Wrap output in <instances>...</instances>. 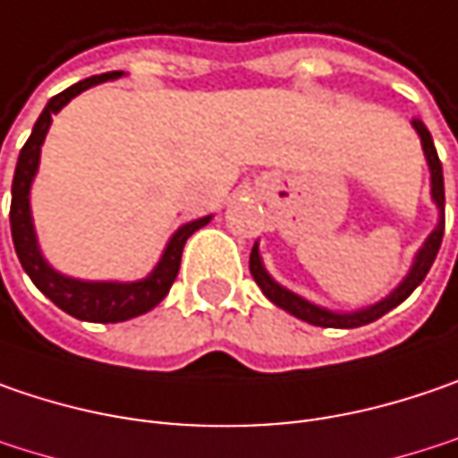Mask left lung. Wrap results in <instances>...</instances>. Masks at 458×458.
<instances>
[{
    "label": "left lung",
    "mask_w": 458,
    "mask_h": 458,
    "mask_svg": "<svg viewBox=\"0 0 458 458\" xmlns=\"http://www.w3.org/2000/svg\"><path fill=\"white\" fill-rule=\"evenodd\" d=\"M412 123H415L417 134H420V140H422V149H425V157H428V165H430V175H433V199H436L438 209H441V220H438V228L430 233V238H428V241H425V246L420 249V254H417L415 264H412V269H410V275L404 277V283L399 284V287L391 293L389 298H384L381 303H376V306H370V309L355 310V313H332V310L318 309V306H313V303H309V301L298 298L295 293H290V290H284V287H280V284L275 283V280L264 272L261 259H259V251H256V246H254V249H251V259H249L251 275H254L256 284L261 287V293H264L275 306H280V309H284L287 313H293V316H298V318L309 321V324H313V327H324V329H355V327H363V324H370V321L381 318L384 313H389V310L396 309L399 303H404V301L412 295V290H415L417 284L425 280V275L430 272V267H433V261H436V256H438L441 241H444V228H445L444 168H441V160H438V152H436V145H433L430 131L422 126V122H412Z\"/></svg>",
    "instance_id": "left-lung-1"
}]
</instances>
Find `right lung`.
Wrapping results in <instances>:
<instances>
[{
  "instance_id": "obj_1",
  "label": "right lung",
  "mask_w": 458,
  "mask_h": 458,
  "mask_svg": "<svg viewBox=\"0 0 458 458\" xmlns=\"http://www.w3.org/2000/svg\"><path fill=\"white\" fill-rule=\"evenodd\" d=\"M122 72H106V74H95L88 77L77 85L67 88L64 93L54 95L48 100V106L43 108L38 122L33 126L28 142L20 149L17 157V168H14L13 178V204H10V225H13V243L17 259L22 264V269L28 272V277L33 284L41 290L46 298H51L62 310H67L69 316L82 318V321H98V324H116V321H126L134 318L140 313H148L155 309L171 290L175 283L178 267H181V251L186 238L199 230L202 225L209 223V217L194 220L189 225L175 230L171 238L165 254L160 259V264L155 267V272L148 280L140 283H80V280H69L64 275H56L46 261H43L38 243H36V233H33V223H30V204H28V194H30V181L38 168V155H41V145L48 131L51 116L56 111H62L74 95L82 90L93 88L98 82L114 80Z\"/></svg>"
}]
</instances>
